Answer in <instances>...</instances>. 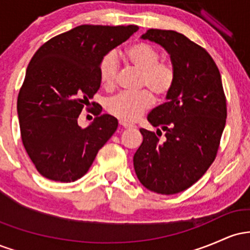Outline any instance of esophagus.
<instances>
[{
	"instance_id": "34e87169",
	"label": "esophagus",
	"mask_w": 250,
	"mask_h": 250,
	"mask_svg": "<svg viewBox=\"0 0 250 250\" xmlns=\"http://www.w3.org/2000/svg\"><path fill=\"white\" fill-rule=\"evenodd\" d=\"M120 125H122L123 128H131V127H133V125H128V123L122 122V121H120Z\"/></svg>"
}]
</instances>
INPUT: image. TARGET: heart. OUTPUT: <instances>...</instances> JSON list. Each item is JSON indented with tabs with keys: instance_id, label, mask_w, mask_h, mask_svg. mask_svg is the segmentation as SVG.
<instances>
[{
	"instance_id": "obj_1",
	"label": "heart",
	"mask_w": 250,
	"mask_h": 250,
	"mask_svg": "<svg viewBox=\"0 0 250 250\" xmlns=\"http://www.w3.org/2000/svg\"><path fill=\"white\" fill-rule=\"evenodd\" d=\"M125 61L141 70L140 87L147 88L139 93H121L107 101L105 108L110 115L122 122H134L153 104V95L163 97L174 87L176 73L170 63L160 61L159 51L146 42L129 45L123 53ZM119 74V61L114 51H108L99 64L102 84L110 88L115 84ZM149 90L151 91H148Z\"/></svg>"
}]
</instances>
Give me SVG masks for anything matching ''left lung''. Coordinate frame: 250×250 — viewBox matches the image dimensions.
I'll list each match as a JSON object with an SVG mask.
<instances>
[{"instance_id": "8db88e82", "label": "left lung", "mask_w": 250, "mask_h": 250, "mask_svg": "<svg viewBox=\"0 0 250 250\" xmlns=\"http://www.w3.org/2000/svg\"><path fill=\"white\" fill-rule=\"evenodd\" d=\"M141 39L167 51L176 79L167 102L147 117L159 136L165 131V140L140 129L143 141L134 155V169L150 191L177 194L197 182L216 156L227 119L222 81L211 56L182 34L149 29Z\"/></svg>"}]
</instances>
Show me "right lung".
Returning a JSON list of instances; mask_svg holds the SVG:
<instances>
[{
  "instance_id": "right-lung-1",
  "label": "right lung",
  "mask_w": 250,
  "mask_h": 250,
  "mask_svg": "<svg viewBox=\"0 0 250 250\" xmlns=\"http://www.w3.org/2000/svg\"><path fill=\"white\" fill-rule=\"evenodd\" d=\"M137 30L133 24H82L50 39L30 60L17 115L22 142L42 176L59 182L81 179L116 131L117 120L100 115L99 105L87 128L77 119L101 85L102 57Z\"/></svg>"
}]
</instances>
